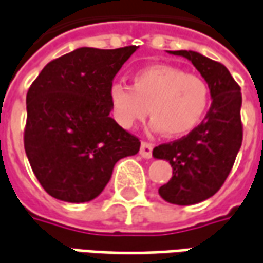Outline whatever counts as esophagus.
<instances>
[{
    "label": "esophagus",
    "mask_w": 263,
    "mask_h": 263,
    "mask_svg": "<svg viewBox=\"0 0 263 263\" xmlns=\"http://www.w3.org/2000/svg\"><path fill=\"white\" fill-rule=\"evenodd\" d=\"M153 144L146 142V141H142L141 144V149H139V154L142 155L144 158H151L153 157Z\"/></svg>",
    "instance_id": "34e87169"
}]
</instances>
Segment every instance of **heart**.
I'll list each match as a JSON object with an SVG mask.
<instances>
[{"mask_svg": "<svg viewBox=\"0 0 263 263\" xmlns=\"http://www.w3.org/2000/svg\"><path fill=\"white\" fill-rule=\"evenodd\" d=\"M131 87L114 83L109 89L112 115L119 126L131 129L148 115L151 126L168 137L192 132L206 115L210 87L197 74L170 64H149L132 74Z\"/></svg>", "mask_w": 263, "mask_h": 263, "instance_id": "1", "label": "heart"}]
</instances>
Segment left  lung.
Listing matches in <instances>:
<instances>
[{"label":"left lung","instance_id":"left-lung-1","mask_svg":"<svg viewBox=\"0 0 263 263\" xmlns=\"http://www.w3.org/2000/svg\"><path fill=\"white\" fill-rule=\"evenodd\" d=\"M189 59L210 87L212 106L206 118L190 134L155 146V158L167 160L173 177L160 187L165 201L189 206L212 197L220 190L242 145L240 86L219 62L192 50L170 51Z\"/></svg>","mask_w":263,"mask_h":263}]
</instances>
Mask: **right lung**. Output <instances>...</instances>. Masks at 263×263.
<instances>
[{
	"label": "right lung",
	"mask_w": 263,
	"mask_h": 263,
	"mask_svg": "<svg viewBox=\"0 0 263 263\" xmlns=\"http://www.w3.org/2000/svg\"><path fill=\"white\" fill-rule=\"evenodd\" d=\"M138 49L80 47L44 66L27 92L24 148L34 176L51 197H98L121 158L139 151L138 137L109 117V89Z\"/></svg>",
	"instance_id": "add662e5"
}]
</instances>
